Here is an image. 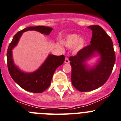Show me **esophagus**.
Listing matches in <instances>:
<instances>
[{"label": "esophagus", "mask_w": 121, "mask_h": 121, "mask_svg": "<svg viewBox=\"0 0 121 121\" xmlns=\"http://www.w3.org/2000/svg\"><path fill=\"white\" fill-rule=\"evenodd\" d=\"M65 63L66 64H68L69 63V60H68V58H66L65 60Z\"/></svg>", "instance_id": "esophagus-1"}]
</instances>
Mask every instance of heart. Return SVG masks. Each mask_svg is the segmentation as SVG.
<instances>
[{
    "mask_svg": "<svg viewBox=\"0 0 121 121\" xmlns=\"http://www.w3.org/2000/svg\"><path fill=\"white\" fill-rule=\"evenodd\" d=\"M63 43L68 48H71L74 46V50L79 52L86 45V40L83 38H80L77 34H69L67 35L63 40Z\"/></svg>",
    "mask_w": 121,
    "mask_h": 121,
    "instance_id": "obj_1",
    "label": "heart"
}]
</instances>
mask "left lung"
<instances>
[{"label":"left lung","mask_w":121,"mask_h":121,"mask_svg":"<svg viewBox=\"0 0 121 121\" xmlns=\"http://www.w3.org/2000/svg\"><path fill=\"white\" fill-rule=\"evenodd\" d=\"M88 28L93 32L91 44L69 58L73 86L81 92L103 86L111 74L116 61L113 43L106 32L99 25L88 26ZM97 55L100 56L98 62L89 67L87 61Z\"/></svg>","instance_id":"obj_1"}]
</instances>
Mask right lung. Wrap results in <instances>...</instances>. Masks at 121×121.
Masks as SVG:
<instances>
[{
	"instance_id": "1",
	"label": "right lung",
	"mask_w": 121,
	"mask_h": 121,
	"mask_svg": "<svg viewBox=\"0 0 121 121\" xmlns=\"http://www.w3.org/2000/svg\"><path fill=\"white\" fill-rule=\"evenodd\" d=\"M53 28L48 26H29L17 32L14 35L12 41L8 47L7 52V66L9 73L13 81L22 88L29 92L40 93L43 92L51 84L54 73L58 66L65 61L64 55L55 56L50 54L41 66L32 73H25L20 70L14 64L12 56V50L16 47L23 32L28 30L37 32L48 35Z\"/></svg>"
}]
</instances>
